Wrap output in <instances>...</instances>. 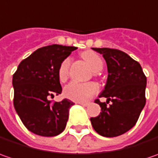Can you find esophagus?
Segmentation results:
<instances>
[{"label":"esophagus","instance_id":"obj_1","mask_svg":"<svg viewBox=\"0 0 158 158\" xmlns=\"http://www.w3.org/2000/svg\"><path fill=\"white\" fill-rule=\"evenodd\" d=\"M77 104H79V105H81L82 106H87L89 105V103H83V102H78Z\"/></svg>","mask_w":158,"mask_h":158}]
</instances>
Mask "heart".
<instances>
[{"label": "heart", "mask_w": 158, "mask_h": 158, "mask_svg": "<svg viewBox=\"0 0 158 158\" xmlns=\"http://www.w3.org/2000/svg\"><path fill=\"white\" fill-rule=\"evenodd\" d=\"M82 57L89 64L90 69L94 72H98L104 67V61L102 58L95 52L86 51L82 52ZM70 65V59L67 58L60 65L58 76L59 79L63 82L69 76V69ZM98 90L97 84L94 82H86L81 83L78 82H69L63 90L64 96L70 100L75 102H85L89 100L93 95H95Z\"/></svg>", "instance_id": "obj_1"}]
</instances>
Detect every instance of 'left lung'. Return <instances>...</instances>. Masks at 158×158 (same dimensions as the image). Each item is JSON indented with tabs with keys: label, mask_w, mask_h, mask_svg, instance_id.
Segmentation results:
<instances>
[{
	"label": "left lung",
	"mask_w": 158,
	"mask_h": 158,
	"mask_svg": "<svg viewBox=\"0 0 158 158\" xmlns=\"http://www.w3.org/2000/svg\"><path fill=\"white\" fill-rule=\"evenodd\" d=\"M103 54L107 65L108 76L99 98L96 99L101 107L100 114L90 118L95 131L105 137L123 135L135 125L146 103L147 78L141 65L126 52L111 48H92ZM111 102V105L107 104Z\"/></svg>",
	"instance_id": "8db88e82"
}]
</instances>
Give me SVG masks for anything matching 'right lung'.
Here are the masks:
<instances>
[{
  "label": "right lung",
  "mask_w": 158,
  "mask_h": 158,
  "mask_svg": "<svg viewBox=\"0 0 158 158\" xmlns=\"http://www.w3.org/2000/svg\"><path fill=\"white\" fill-rule=\"evenodd\" d=\"M76 49L61 45L41 47L23 60L13 75L15 111L26 128L35 135L56 136L66 127L74 103L63 99L52 104L50 98L61 93L60 65Z\"/></svg>",
  "instance_id": "1"
}]
</instances>
